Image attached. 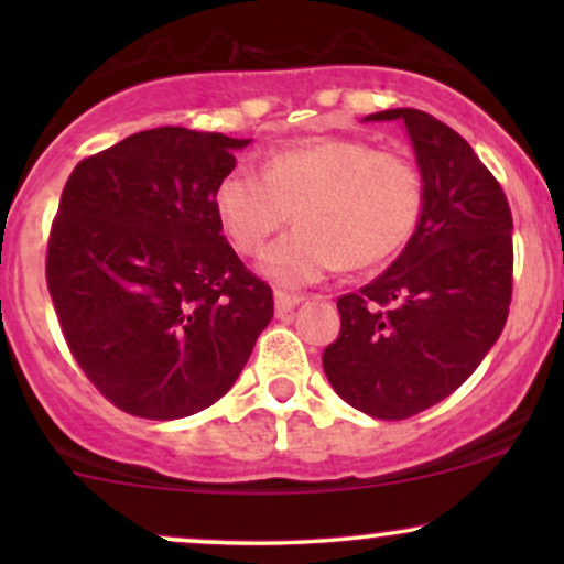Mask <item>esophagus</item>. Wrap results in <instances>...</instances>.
I'll list each match as a JSON object with an SVG mask.
<instances>
[{
	"label": "esophagus",
	"instance_id": "esophagus-1",
	"mask_svg": "<svg viewBox=\"0 0 564 564\" xmlns=\"http://www.w3.org/2000/svg\"><path fill=\"white\" fill-rule=\"evenodd\" d=\"M304 302L302 294H286V291H275V313L278 315H286L296 304Z\"/></svg>",
	"mask_w": 564,
	"mask_h": 564
}]
</instances>
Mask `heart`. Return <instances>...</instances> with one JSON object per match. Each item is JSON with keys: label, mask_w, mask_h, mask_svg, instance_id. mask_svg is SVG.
Wrapping results in <instances>:
<instances>
[{"label": "heart", "mask_w": 564, "mask_h": 564, "mask_svg": "<svg viewBox=\"0 0 564 564\" xmlns=\"http://www.w3.org/2000/svg\"><path fill=\"white\" fill-rule=\"evenodd\" d=\"M215 209L243 254L291 219L300 228L260 257L278 286H307L341 264L352 270L392 260L411 241L424 209L422 170L405 153L360 138H315L278 148L262 174L236 166L217 183Z\"/></svg>", "instance_id": "obj_1"}]
</instances>
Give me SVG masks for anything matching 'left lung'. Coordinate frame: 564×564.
<instances>
[{
  "mask_svg": "<svg viewBox=\"0 0 564 564\" xmlns=\"http://www.w3.org/2000/svg\"><path fill=\"white\" fill-rule=\"evenodd\" d=\"M403 119L424 177V209L390 268L339 296L341 332L323 371L345 403L400 422L448 398L503 332L511 302V212L471 145L416 108L371 113Z\"/></svg>",
  "mask_w": 564,
  "mask_h": 564,
  "instance_id": "obj_1",
  "label": "left lung"
}]
</instances>
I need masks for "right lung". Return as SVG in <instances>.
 <instances>
[{"label": "right lung", "instance_id": "1", "mask_svg": "<svg viewBox=\"0 0 564 564\" xmlns=\"http://www.w3.org/2000/svg\"><path fill=\"white\" fill-rule=\"evenodd\" d=\"M249 140L185 127L129 134L76 164L47 243V289L70 355L116 408L153 422L236 384L273 321L215 209Z\"/></svg>", "mask_w": 564, "mask_h": 564}]
</instances>
